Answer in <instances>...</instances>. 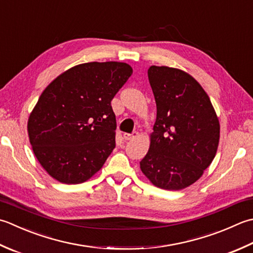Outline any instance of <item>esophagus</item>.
Segmentation results:
<instances>
[{
    "label": "esophagus",
    "mask_w": 253,
    "mask_h": 253,
    "mask_svg": "<svg viewBox=\"0 0 253 253\" xmlns=\"http://www.w3.org/2000/svg\"><path fill=\"white\" fill-rule=\"evenodd\" d=\"M138 135V133L135 131V132H131V133H127V132H125L124 133V139L125 140H130V139H133V138H135L136 136Z\"/></svg>",
    "instance_id": "esophagus-1"
}]
</instances>
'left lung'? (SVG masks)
Masks as SVG:
<instances>
[{
    "mask_svg": "<svg viewBox=\"0 0 253 253\" xmlns=\"http://www.w3.org/2000/svg\"><path fill=\"white\" fill-rule=\"evenodd\" d=\"M148 79L157 118L140 169L157 187L180 191L199 180L214 160L218 117L204 88L185 71L151 66Z\"/></svg>",
    "mask_w": 253,
    "mask_h": 253,
    "instance_id": "1",
    "label": "left lung"
}]
</instances>
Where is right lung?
Instances as JSON below:
<instances>
[{"label": "right lung", "instance_id": "1", "mask_svg": "<svg viewBox=\"0 0 253 253\" xmlns=\"http://www.w3.org/2000/svg\"><path fill=\"white\" fill-rule=\"evenodd\" d=\"M132 74L125 62H87L64 71L44 88L27 123L33 151L64 184L87 181L115 148L111 102Z\"/></svg>", "mask_w": 253, "mask_h": 253}]
</instances>
